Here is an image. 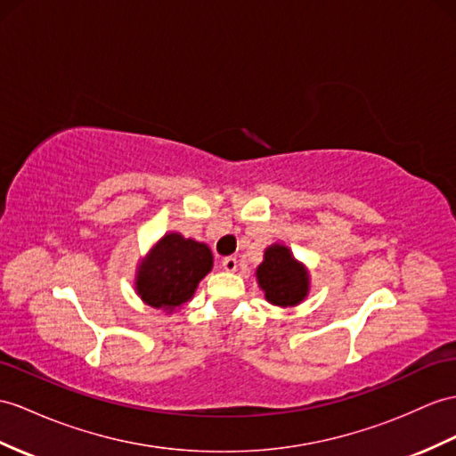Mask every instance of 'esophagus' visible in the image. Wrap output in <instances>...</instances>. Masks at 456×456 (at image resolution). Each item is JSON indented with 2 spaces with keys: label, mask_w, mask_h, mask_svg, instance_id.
I'll use <instances>...</instances> for the list:
<instances>
[{
  "label": "esophagus",
  "mask_w": 456,
  "mask_h": 456,
  "mask_svg": "<svg viewBox=\"0 0 456 456\" xmlns=\"http://www.w3.org/2000/svg\"><path fill=\"white\" fill-rule=\"evenodd\" d=\"M222 269L228 271V273H234L238 269L236 257H224V259H222Z\"/></svg>",
  "instance_id": "1"
}]
</instances>
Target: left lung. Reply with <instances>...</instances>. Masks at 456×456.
Returning a JSON list of instances; mask_svg holds the SVG:
<instances>
[{"instance_id": "8db88e82", "label": "left lung", "mask_w": 456, "mask_h": 456, "mask_svg": "<svg viewBox=\"0 0 456 456\" xmlns=\"http://www.w3.org/2000/svg\"><path fill=\"white\" fill-rule=\"evenodd\" d=\"M259 286L265 297L274 305H296L307 296V274L288 248L274 243L265 251V261L257 269Z\"/></svg>"}]
</instances>
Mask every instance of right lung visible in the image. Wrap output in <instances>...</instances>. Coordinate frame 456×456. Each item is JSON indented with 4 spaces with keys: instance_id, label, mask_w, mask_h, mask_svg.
I'll return each instance as SVG.
<instances>
[{
    "instance_id": "obj_1",
    "label": "right lung",
    "mask_w": 456,
    "mask_h": 456,
    "mask_svg": "<svg viewBox=\"0 0 456 456\" xmlns=\"http://www.w3.org/2000/svg\"><path fill=\"white\" fill-rule=\"evenodd\" d=\"M210 269L213 255L205 243L168 234L141 265L137 292L149 305L174 312L193 296L199 281Z\"/></svg>"
}]
</instances>
